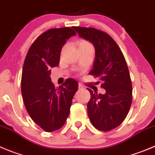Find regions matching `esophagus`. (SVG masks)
<instances>
[{"label":"esophagus","mask_w":155,"mask_h":155,"mask_svg":"<svg viewBox=\"0 0 155 155\" xmlns=\"http://www.w3.org/2000/svg\"><path fill=\"white\" fill-rule=\"evenodd\" d=\"M78 88H79V89H83V88H84V87H83V85H82L81 84H78Z\"/></svg>","instance_id":"obj_1"}]
</instances>
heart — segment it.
Segmentation results:
<instances>
[{"label":"heart","instance_id":"b5f03b06","mask_svg":"<svg viewBox=\"0 0 155 155\" xmlns=\"http://www.w3.org/2000/svg\"><path fill=\"white\" fill-rule=\"evenodd\" d=\"M78 46L79 48H93L92 44L90 42H88L87 40H85V39H81L78 42Z\"/></svg>","mask_w":155,"mask_h":155}]
</instances>
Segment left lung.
I'll use <instances>...</instances> for the list:
<instances>
[{
	"instance_id": "1",
	"label": "left lung",
	"mask_w": 155,
	"mask_h": 155,
	"mask_svg": "<svg viewBox=\"0 0 155 155\" xmlns=\"http://www.w3.org/2000/svg\"><path fill=\"white\" fill-rule=\"evenodd\" d=\"M73 29L94 45L95 60L89 74L103 81L101 87L106 90L101 94L87 88L91 94L87 104L90 120L98 130L114 129L124 121L132 105V82L124 55L107 32L95 28L73 26Z\"/></svg>"
}]
</instances>
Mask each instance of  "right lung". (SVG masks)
Returning a JSON list of instances; mask_svg holds the SVG:
<instances>
[{"instance_id":"obj_1","label":"right lung","mask_w":155,"mask_h":155,"mask_svg":"<svg viewBox=\"0 0 155 155\" xmlns=\"http://www.w3.org/2000/svg\"><path fill=\"white\" fill-rule=\"evenodd\" d=\"M74 35L71 27L48 29L33 42L25 58L21 78L23 103L31 119L45 132L64 126L78 89L74 79H67L55 88L50 78L51 68L59 64L63 45Z\"/></svg>"}]
</instances>
